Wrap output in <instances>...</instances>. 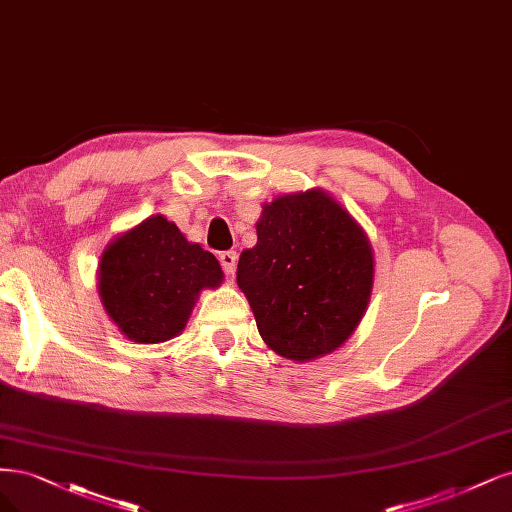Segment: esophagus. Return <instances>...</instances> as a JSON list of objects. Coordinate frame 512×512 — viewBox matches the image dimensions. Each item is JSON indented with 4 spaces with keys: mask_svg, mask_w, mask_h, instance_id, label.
<instances>
[{
    "mask_svg": "<svg viewBox=\"0 0 512 512\" xmlns=\"http://www.w3.org/2000/svg\"><path fill=\"white\" fill-rule=\"evenodd\" d=\"M220 264L226 275H233L237 269V252H222L220 254Z\"/></svg>",
    "mask_w": 512,
    "mask_h": 512,
    "instance_id": "obj_1",
    "label": "esophagus"
}]
</instances>
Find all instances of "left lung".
<instances>
[{
    "label": "left lung",
    "mask_w": 512,
    "mask_h": 512,
    "mask_svg": "<svg viewBox=\"0 0 512 512\" xmlns=\"http://www.w3.org/2000/svg\"><path fill=\"white\" fill-rule=\"evenodd\" d=\"M256 233L254 248L241 252L237 284L262 341L294 362L341 347L373 290V248L360 224L317 188L262 205Z\"/></svg>",
    "instance_id": "obj_1"
}]
</instances>
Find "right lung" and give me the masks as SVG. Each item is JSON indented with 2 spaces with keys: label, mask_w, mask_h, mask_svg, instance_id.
Segmentation results:
<instances>
[{
  "label": "right lung",
  "mask_w": 512,
  "mask_h": 512,
  "mask_svg": "<svg viewBox=\"0 0 512 512\" xmlns=\"http://www.w3.org/2000/svg\"><path fill=\"white\" fill-rule=\"evenodd\" d=\"M220 262L190 243L165 216L116 237L99 262V296L112 322L135 343H163L184 330L203 288L222 284Z\"/></svg>",
  "instance_id": "1"
}]
</instances>
